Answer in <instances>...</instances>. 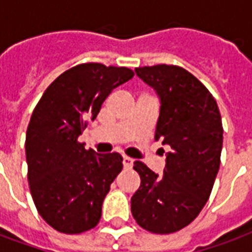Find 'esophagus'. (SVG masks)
I'll return each instance as SVG.
<instances>
[{
  "instance_id": "34e87169",
  "label": "esophagus",
  "mask_w": 252,
  "mask_h": 252,
  "mask_svg": "<svg viewBox=\"0 0 252 252\" xmlns=\"http://www.w3.org/2000/svg\"><path fill=\"white\" fill-rule=\"evenodd\" d=\"M123 164H124L126 169H131L132 166H133V160L131 158H128V157H124L123 158Z\"/></svg>"
}]
</instances>
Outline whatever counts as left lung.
Listing matches in <instances>:
<instances>
[{
  "label": "left lung",
  "mask_w": 252,
  "mask_h": 252,
  "mask_svg": "<svg viewBox=\"0 0 252 252\" xmlns=\"http://www.w3.org/2000/svg\"><path fill=\"white\" fill-rule=\"evenodd\" d=\"M160 99L155 140L170 146L163 175L140 160V186L131 198L132 216L153 233L180 231L198 216L220 167L222 124L216 99L188 70L173 64L135 68Z\"/></svg>",
  "instance_id": "left-lung-1"
}]
</instances>
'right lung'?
<instances>
[{"instance_id": "1", "label": "right lung", "mask_w": 252, "mask_h": 252, "mask_svg": "<svg viewBox=\"0 0 252 252\" xmlns=\"http://www.w3.org/2000/svg\"><path fill=\"white\" fill-rule=\"evenodd\" d=\"M132 77L128 67L82 63L61 74L33 109L25 137L31 194L59 232L82 233L98 224L123 158L86 150L78 137L112 90Z\"/></svg>"}]
</instances>
